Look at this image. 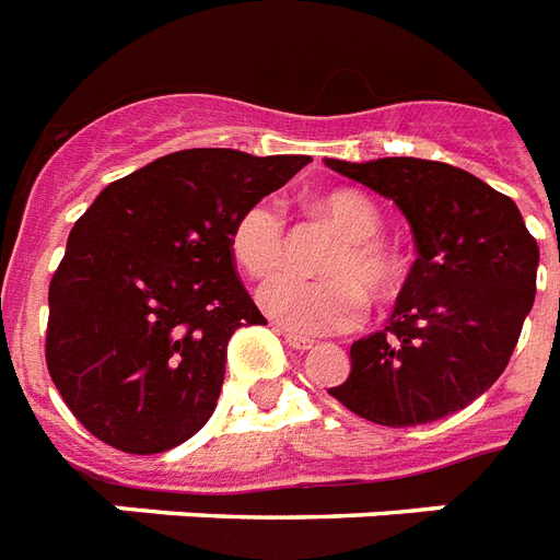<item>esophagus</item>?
Segmentation results:
<instances>
[{
    "instance_id": "1",
    "label": "esophagus",
    "mask_w": 560,
    "mask_h": 560,
    "mask_svg": "<svg viewBox=\"0 0 560 560\" xmlns=\"http://www.w3.org/2000/svg\"><path fill=\"white\" fill-rule=\"evenodd\" d=\"M279 334L284 337V342H288L290 349H296V351L314 349V340H311V337H302V334H296V331H288V328H281V325H279Z\"/></svg>"
}]
</instances>
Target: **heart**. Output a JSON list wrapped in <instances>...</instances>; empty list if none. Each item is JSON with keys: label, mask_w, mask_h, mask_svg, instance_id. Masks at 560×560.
Returning <instances> with one entry per match:
<instances>
[{"label": "heart", "mask_w": 560, "mask_h": 560, "mask_svg": "<svg viewBox=\"0 0 560 560\" xmlns=\"http://www.w3.org/2000/svg\"><path fill=\"white\" fill-rule=\"evenodd\" d=\"M319 209L340 229L337 244L319 264L325 279L281 276L261 290V305L299 334L349 331L366 311V296L389 302L404 284V261L383 237V218L366 194L337 188ZM229 246L237 267L253 279H270L288 258V220L279 202L255 200L237 214Z\"/></svg>", "instance_id": "heart-1"}]
</instances>
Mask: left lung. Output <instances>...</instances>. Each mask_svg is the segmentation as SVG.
<instances>
[{
  "label": "left lung",
  "mask_w": 560,
  "mask_h": 560,
  "mask_svg": "<svg viewBox=\"0 0 560 560\" xmlns=\"http://www.w3.org/2000/svg\"><path fill=\"white\" fill-rule=\"evenodd\" d=\"M395 200L418 258L389 325L351 346V374L328 395L383 427H416L468 407L505 372L535 302L538 241L512 197L447 162L328 160Z\"/></svg>",
  "instance_id": "left-lung-1"
}]
</instances>
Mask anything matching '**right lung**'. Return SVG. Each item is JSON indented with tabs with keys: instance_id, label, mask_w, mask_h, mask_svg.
I'll list each match as a JSON object with an SVG mask.
<instances>
[{
	"instance_id": "obj_1",
	"label": "right lung",
	"mask_w": 560,
	"mask_h": 560,
	"mask_svg": "<svg viewBox=\"0 0 560 560\" xmlns=\"http://www.w3.org/2000/svg\"><path fill=\"white\" fill-rule=\"evenodd\" d=\"M307 162L177 151L109 183L74 220L48 284L46 366L95 439L148 456L209 421L229 337L267 323L237 279L232 226Z\"/></svg>"
}]
</instances>
